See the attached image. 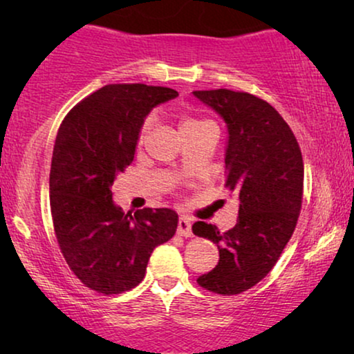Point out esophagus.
Wrapping results in <instances>:
<instances>
[{"label":"esophagus","mask_w":354,"mask_h":354,"mask_svg":"<svg viewBox=\"0 0 354 354\" xmlns=\"http://www.w3.org/2000/svg\"><path fill=\"white\" fill-rule=\"evenodd\" d=\"M177 234L180 236H192V222L188 217H180V219H178Z\"/></svg>","instance_id":"esophagus-1"}]
</instances>
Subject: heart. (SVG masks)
I'll use <instances>...</instances> for the list:
<instances>
[{
	"mask_svg": "<svg viewBox=\"0 0 354 354\" xmlns=\"http://www.w3.org/2000/svg\"><path fill=\"white\" fill-rule=\"evenodd\" d=\"M153 127H154V115H148V118L143 120L142 129H140V135H138L140 142H143V140L148 137L149 132L153 130ZM206 127H214V124L209 122V120L200 118V115H196V114L185 113L180 115V133L182 135L198 132V130H203Z\"/></svg>",
	"mask_w": 354,
	"mask_h": 354,
	"instance_id": "obj_1",
	"label": "heart"
}]
</instances>
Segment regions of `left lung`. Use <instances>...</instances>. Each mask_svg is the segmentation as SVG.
<instances>
[{
    "mask_svg": "<svg viewBox=\"0 0 354 354\" xmlns=\"http://www.w3.org/2000/svg\"><path fill=\"white\" fill-rule=\"evenodd\" d=\"M193 95L225 120V187L240 201L230 230L193 224V234L219 248V263L196 282L230 297L261 282L292 239L303 201V156L292 129L268 101L227 88Z\"/></svg>",
    "mask_w": 354,
    "mask_h": 354,
    "instance_id": "1",
    "label": "left lung"
}]
</instances>
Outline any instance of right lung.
Returning <instances> with one entry per match:
<instances>
[{"label": "right lung", "instance_id": "1", "mask_svg": "<svg viewBox=\"0 0 354 354\" xmlns=\"http://www.w3.org/2000/svg\"><path fill=\"white\" fill-rule=\"evenodd\" d=\"M166 86L114 84L93 91L62 120L50 171V206L59 250L75 277L103 295L142 282L153 250L176 234L167 207L130 214L113 203L115 176L130 166L154 106L176 98Z\"/></svg>", "mask_w": 354, "mask_h": 354}]
</instances>
